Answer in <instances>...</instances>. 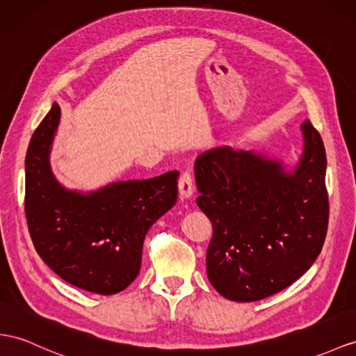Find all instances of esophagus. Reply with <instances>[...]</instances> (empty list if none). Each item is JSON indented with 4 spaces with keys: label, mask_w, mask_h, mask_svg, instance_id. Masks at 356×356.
Instances as JSON below:
<instances>
[{
    "label": "esophagus",
    "mask_w": 356,
    "mask_h": 356,
    "mask_svg": "<svg viewBox=\"0 0 356 356\" xmlns=\"http://www.w3.org/2000/svg\"><path fill=\"white\" fill-rule=\"evenodd\" d=\"M195 191V184H194V177L191 175V171L181 172V176L179 179V194L181 198H189L194 194Z\"/></svg>",
    "instance_id": "obj_1"
}]
</instances>
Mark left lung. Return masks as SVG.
<instances>
[{"label": "left lung", "instance_id": "obj_1", "mask_svg": "<svg viewBox=\"0 0 356 356\" xmlns=\"http://www.w3.org/2000/svg\"><path fill=\"white\" fill-rule=\"evenodd\" d=\"M300 129L304 152L293 171L229 145L195 159L197 204L213 225L207 278L227 299L252 302L278 293L322 251L330 218L326 153L312 122Z\"/></svg>", "mask_w": 356, "mask_h": 356}]
</instances>
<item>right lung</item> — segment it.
Here are the masks:
<instances>
[{"instance_id": "add662e5", "label": "right lung", "mask_w": 356, "mask_h": 356, "mask_svg": "<svg viewBox=\"0 0 356 356\" xmlns=\"http://www.w3.org/2000/svg\"><path fill=\"white\" fill-rule=\"evenodd\" d=\"M60 106L34 131L25 158V216L42 260L87 291L114 295L136 278L150 227L176 204L179 171L114 181L93 193L69 191L49 165Z\"/></svg>"}]
</instances>
